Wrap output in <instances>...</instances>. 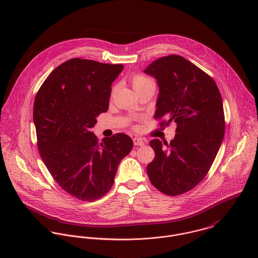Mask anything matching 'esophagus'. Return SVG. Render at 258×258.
Wrapping results in <instances>:
<instances>
[{"mask_svg": "<svg viewBox=\"0 0 258 258\" xmlns=\"http://www.w3.org/2000/svg\"><path fill=\"white\" fill-rule=\"evenodd\" d=\"M133 143L135 146H144L145 145V141L142 138H134Z\"/></svg>", "mask_w": 258, "mask_h": 258, "instance_id": "34e87169", "label": "esophagus"}]
</instances>
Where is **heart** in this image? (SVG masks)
I'll return each mask as SVG.
<instances>
[{"mask_svg":"<svg viewBox=\"0 0 258 258\" xmlns=\"http://www.w3.org/2000/svg\"><path fill=\"white\" fill-rule=\"evenodd\" d=\"M131 82H132V86L135 90H137L139 88H142L148 84L154 83V81L150 77L141 74H133L132 77H131Z\"/></svg>","mask_w":258,"mask_h":258,"instance_id":"1","label":"heart"}]
</instances>
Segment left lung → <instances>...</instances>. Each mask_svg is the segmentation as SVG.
Returning a JSON list of instances; mask_svg holds the SVG:
<instances>
[{
    "mask_svg": "<svg viewBox=\"0 0 258 258\" xmlns=\"http://www.w3.org/2000/svg\"><path fill=\"white\" fill-rule=\"evenodd\" d=\"M157 79L155 118L177 124L170 144L150 141L155 158L147 166L150 182L168 196L191 189L208 174L224 135V114L215 80L181 55L153 61L144 71Z\"/></svg>",
    "mask_w": 258,
    "mask_h": 258,
    "instance_id": "obj_1",
    "label": "left lung"
}]
</instances>
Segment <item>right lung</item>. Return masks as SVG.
<instances>
[{"label": "right lung", "instance_id": "right-lung-1", "mask_svg": "<svg viewBox=\"0 0 258 258\" xmlns=\"http://www.w3.org/2000/svg\"><path fill=\"white\" fill-rule=\"evenodd\" d=\"M122 64L72 58L44 80L34 104L39 155L54 181L74 198L93 202L114 183L118 165L133 148L117 133L99 143L91 132L109 106L111 84Z\"/></svg>", "mask_w": 258, "mask_h": 258}]
</instances>
